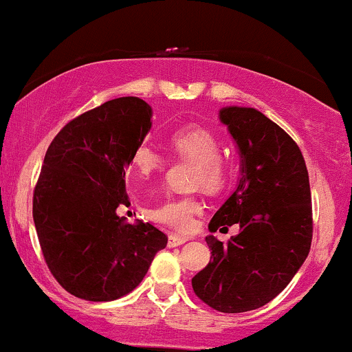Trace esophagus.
<instances>
[{"mask_svg": "<svg viewBox=\"0 0 352 352\" xmlns=\"http://www.w3.org/2000/svg\"><path fill=\"white\" fill-rule=\"evenodd\" d=\"M185 241H188V238L187 236H180V235H168V246H170V248H173V246H180V245H184Z\"/></svg>", "mask_w": 352, "mask_h": 352, "instance_id": "esophagus-1", "label": "esophagus"}]
</instances>
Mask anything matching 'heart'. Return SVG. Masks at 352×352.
Masks as SVG:
<instances>
[{
    "instance_id": "1",
    "label": "heart",
    "mask_w": 352,
    "mask_h": 352,
    "mask_svg": "<svg viewBox=\"0 0 352 352\" xmlns=\"http://www.w3.org/2000/svg\"><path fill=\"white\" fill-rule=\"evenodd\" d=\"M170 145L180 157L197 162V184H201L208 190L223 187L228 177V167L220 157L221 145L215 134L204 127H184L172 135ZM162 157L148 145L137 147L132 157V168L142 180L155 175L162 168ZM200 213L201 204L193 197H172L159 207L152 208L151 218L179 232H190Z\"/></svg>"
}]
</instances>
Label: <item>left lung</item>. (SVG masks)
<instances>
[{"label":"left lung","mask_w":352,"mask_h":352,"mask_svg":"<svg viewBox=\"0 0 352 352\" xmlns=\"http://www.w3.org/2000/svg\"><path fill=\"white\" fill-rule=\"evenodd\" d=\"M218 117L236 145L240 180L208 230L238 223L240 233L227 245L213 235L205 238L212 256L192 286L210 308L245 313L276 298L308 256L309 177L300 147L263 112L228 106Z\"/></svg>","instance_id":"1"}]
</instances>
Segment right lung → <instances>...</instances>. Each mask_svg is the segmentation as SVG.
I'll return each instance as SVG.
<instances>
[{
	"label": "right lung",
	"instance_id": "1",
	"mask_svg": "<svg viewBox=\"0 0 352 352\" xmlns=\"http://www.w3.org/2000/svg\"><path fill=\"white\" fill-rule=\"evenodd\" d=\"M152 129V107L119 98L64 125L47 148L33 218L47 268L80 300L112 301L144 280L167 235L127 223L125 168Z\"/></svg>",
	"mask_w": 352,
	"mask_h": 352
}]
</instances>
